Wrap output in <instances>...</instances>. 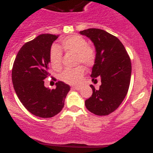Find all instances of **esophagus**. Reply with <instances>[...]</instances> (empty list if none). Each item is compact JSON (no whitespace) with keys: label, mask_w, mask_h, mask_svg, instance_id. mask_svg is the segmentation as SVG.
Returning a JSON list of instances; mask_svg holds the SVG:
<instances>
[{"label":"esophagus","mask_w":153,"mask_h":153,"mask_svg":"<svg viewBox=\"0 0 153 153\" xmlns=\"http://www.w3.org/2000/svg\"><path fill=\"white\" fill-rule=\"evenodd\" d=\"M81 86H75V87H72V90H81Z\"/></svg>","instance_id":"esophagus-1"}]
</instances>
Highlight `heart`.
Here are the masks:
<instances>
[{
    "label": "heart",
    "instance_id": "obj_1",
    "mask_svg": "<svg viewBox=\"0 0 153 153\" xmlns=\"http://www.w3.org/2000/svg\"><path fill=\"white\" fill-rule=\"evenodd\" d=\"M61 47L66 52L76 54V64H84L86 67H91L96 60V52L92 47L87 45L84 37L79 35H72L61 40ZM49 59L54 70L61 69L62 51L57 45H52L50 49ZM84 75V68L78 66L74 69H68L60 75V79L69 84H76L81 82Z\"/></svg>",
    "mask_w": 153,
    "mask_h": 153
}]
</instances>
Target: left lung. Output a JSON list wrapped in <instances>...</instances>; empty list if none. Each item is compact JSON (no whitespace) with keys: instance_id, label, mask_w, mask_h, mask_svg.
Returning <instances> with one entry per match:
<instances>
[{"instance_id":"1","label":"left lung","mask_w":153,"mask_h":153,"mask_svg":"<svg viewBox=\"0 0 153 153\" xmlns=\"http://www.w3.org/2000/svg\"><path fill=\"white\" fill-rule=\"evenodd\" d=\"M80 33L88 37L94 45L96 60L90 76L93 80L99 77L102 82L98 90L90 85L93 94L85 101V106L96 115L106 116L117 109L128 93L131 60L120 39L105 30L89 28Z\"/></svg>"}]
</instances>
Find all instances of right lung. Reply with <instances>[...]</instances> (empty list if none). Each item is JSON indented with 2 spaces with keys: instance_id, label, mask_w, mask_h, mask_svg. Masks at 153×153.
Segmentation results:
<instances>
[{
  "instance_id": "1",
  "label": "right lung",
  "mask_w": 153,
  "mask_h": 153,
  "mask_svg": "<svg viewBox=\"0 0 153 153\" xmlns=\"http://www.w3.org/2000/svg\"><path fill=\"white\" fill-rule=\"evenodd\" d=\"M57 37L41 34L26 42L18 52L12 70L13 87L20 102L29 112L42 118L60 113L70 90L63 81H57L52 90L44 85V79L49 75L50 49Z\"/></svg>"
}]
</instances>
